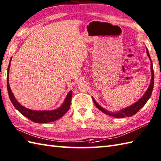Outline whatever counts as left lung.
Masks as SVG:
<instances>
[{"label":"left lung","mask_w":161,"mask_h":161,"mask_svg":"<svg viewBox=\"0 0 161 161\" xmlns=\"http://www.w3.org/2000/svg\"><path fill=\"white\" fill-rule=\"evenodd\" d=\"M147 53L151 60L150 55H149V51L147 49ZM151 71H152V79H151V83H150L148 89H147V90L146 91L145 94L143 95V97L141 98L140 100L137 101L136 103H135L133 105H131V106L129 107L124 108V109L119 111V112L115 113H110V112H109V111L105 110L104 108H103L101 106H99V105L96 102V101H95L94 99H92L95 106L97 107L98 109H99L101 111H102L103 113L108 114V115H110V116L116 117V118H124L126 117H130V116L133 115V114H136L141 109V108L145 106V103L147 102V101L149 100V99L150 98L151 95H152V93L153 87V83H154V73H153V64H152V60H151Z\"/></svg>","instance_id":"8db88e82"}]
</instances>
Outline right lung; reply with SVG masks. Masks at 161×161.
Returning <instances> with one entry per match:
<instances>
[{
  "instance_id": "right-lung-1",
  "label": "right lung",
  "mask_w": 161,
  "mask_h": 161,
  "mask_svg": "<svg viewBox=\"0 0 161 161\" xmlns=\"http://www.w3.org/2000/svg\"><path fill=\"white\" fill-rule=\"evenodd\" d=\"M12 58L9 61V64L8 68V78H7V87L8 94L9 99L13 106L17 110L19 113H21L23 115H24L29 119H31L32 122L35 123H48L53 122V121L60 119L64 114L66 113L68 110L69 109L71 101V96H72V91H69L68 93L67 96L65 99L64 103H62V106L57 108V109L53 110H42V111H37V110H32L26 108L19 103L16 100L14 94H12V90L10 89L9 84V67H10V62Z\"/></svg>"
}]
</instances>
